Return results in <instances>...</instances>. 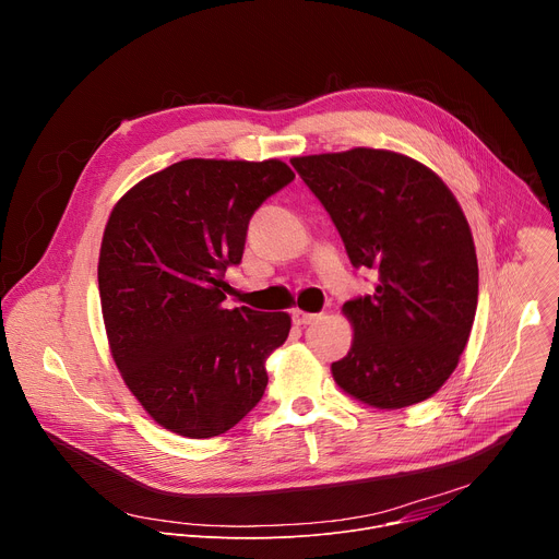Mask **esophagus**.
<instances>
[{"mask_svg":"<svg viewBox=\"0 0 559 559\" xmlns=\"http://www.w3.org/2000/svg\"><path fill=\"white\" fill-rule=\"evenodd\" d=\"M318 313H309V311H302V309H294L292 311V321L296 323V325H311L313 321H318Z\"/></svg>","mask_w":559,"mask_h":559,"instance_id":"1","label":"esophagus"}]
</instances>
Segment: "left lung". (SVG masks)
Returning a JSON list of instances; mask_svg holds the SVG:
<instances>
[{"label": "left lung", "instance_id": "8db88e82", "mask_svg": "<svg viewBox=\"0 0 559 559\" xmlns=\"http://www.w3.org/2000/svg\"><path fill=\"white\" fill-rule=\"evenodd\" d=\"M332 216L354 267L378 274L343 305L354 328L334 380L376 409L427 401L457 367L477 307V259L464 212L412 156L354 147L294 156Z\"/></svg>", "mask_w": 559, "mask_h": 559}]
</instances>
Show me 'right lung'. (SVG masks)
<instances>
[{
  "instance_id": "1",
  "label": "right lung",
  "mask_w": 559,
  "mask_h": 559,
  "mask_svg": "<svg viewBox=\"0 0 559 559\" xmlns=\"http://www.w3.org/2000/svg\"><path fill=\"white\" fill-rule=\"evenodd\" d=\"M292 181L278 158H186L110 212L97 270L110 352L141 407L173 433L221 436L265 393V360L292 318L225 309L223 276L243 259L252 214Z\"/></svg>"
}]
</instances>
